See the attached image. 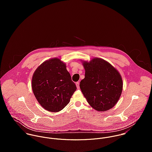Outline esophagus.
Returning <instances> with one entry per match:
<instances>
[{"instance_id": "1", "label": "esophagus", "mask_w": 152, "mask_h": 152, "mask_svg": "<svg viewBox=\"0 0 152 152\" xmlns=\"http://www.w3.org/2000/svg\"><path fill=\"white\" fill-rule=\"evenodd\" d=\"M76 86H77V88L78 89H80V84H79V82L76 83Z\"/></svg>"}]
</instances>
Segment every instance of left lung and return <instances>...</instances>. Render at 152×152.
Wrapping results in <instances>:
<instances>
[{"instance_id":"8db88e82","label":"left lung","mask_w":152,"mask_h":152,"mask_svg":"<svg viewBox=\"0 0 152 152\" xmlns=\"http://www.w3.org/2000/svg\"><path fill=\"white\" fill-rule=\"evenodd\" d=\"M85 78L80 87L88 104L96 110L106 111L113 108L121 95L123 82L121 74L107 61L94 58L84 61Z\"/></svg>"}]
</instances>
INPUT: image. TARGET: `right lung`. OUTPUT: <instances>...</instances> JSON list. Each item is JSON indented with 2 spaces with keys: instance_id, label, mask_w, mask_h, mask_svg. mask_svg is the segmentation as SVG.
<instances>
[{
  "instance_id": "add662e5",
  "label": "right lung",
  "mask_w": 152,
  "mask_h": 152,
  "mask_svg": "<svg viewBox=\"0 0 152 152\" xmlns=\"http://www.w3.org/2000/svg\"><path fill=\"white\" fill-rule=\"evenodd\" d=\"M31 86L41 106L54 112L64 108L77 89L65 64L57 58L46 60L36 69Z\"/></svg>"
}]
</instances>
